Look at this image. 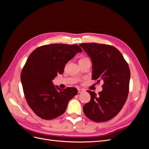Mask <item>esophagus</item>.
<instances>
[{
    "mask_svg": "<svg viewBox=\"0 0 149 149\" xmlns=\"http://www.w3.org/2000/svg\"><path fill=\"white\" fill-rule=\"evenodd\" d=\"M84 91V89H78V93H81Z\"/></svg>",
    "mask_w": 149,
    "mask_h": 149,
    "instance_id": "esophagus-1",
    "label": "esophagus"
}]
</instances>
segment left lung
I'll return each mask as SVG.
<instances>
[{"mask_svg": "<svg viewBox=\"0 0 149 149\" xmlns=\"http://www.w3.org/2000/svg\"><path fill=\"white\" fill-rule=\"evenodd\" d=\"M93 63L92 78L104 82L98 95L87 91L91 100L83 106L88 118L96 123L109 120L118 114L127 100L130 72L127 63L114 47L96 43H81Z\"/></svg>", "mask_w": 149, "mask_h": 149, "instance_id": "left-lung-1", "label": "left lung"}]
</instances>
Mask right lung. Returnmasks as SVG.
I'll return each instance as SVG.
<instances>
[{
    "label": "right lung",
    "instance_id": "right-lung-1",
    "mask_svg": "<svg viewBox=\"0 0 149 149\" xmlns=\"http://www.w3.org/2000/svg\"><path fill=\"white\" fill-rule=\"evenodd\" d=\"M82 52L78 45L49 44L36 48L29 56L21 81L26 102L40 118L51 120L61 116L78 94L74 88L61 90L55 86L52 80L63 73L66 64L76 53Z\"/></svg>",
    "mask_w": 149,
    "mask_h": 149
}]
</instances>
